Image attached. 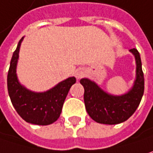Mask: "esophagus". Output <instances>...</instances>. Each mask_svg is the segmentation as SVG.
<instances>
[{"label": "esophagus", "mask_w": 153, "mask_h": 153, "mask_svg": "<svg viewBox=\"0 0 153 153\" xmlns=\"http://www.w3.org/2000/svg\"><path fill=\"white\" fill-rule=\"evenodd\" d=\"M83 76V72L82 71H77L76 73V77L78 79H79V78H81V77Z\"/></svg>", "instance_id": "obj_1"}]
</instances>
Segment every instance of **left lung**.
<instances>
[{"label": "left lung", "mask_w": 153, "mask_h": 153, "mask_svg": "<svg viewBox=\"0 0 153 153\" xmlns=\"http://www.w3.org/2000/svg\"><path fill=\"white\" fill-rule=\"evenodd\" d=\"M135 55L137 79L132 89L122 96H113L102 91L88 79H80L84 87V102L87 112L94 121L103 124L121 123L131 117L141 102L145 90L142 63L137 49L130 50Z\"/></svg>", "instance_id": "obj_1"}]
</instances>
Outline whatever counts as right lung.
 <instances>
[{"mask_svg": "<svg viewBox=\"0 0 153 153\" xmlns=\"http://www.w3.org/2000/svg\"><path fill=\"white\" fill-rule=\"evenodd\" d=\"M22 38L19 41L10 61L7 79L8 94L16 112L24 121L36 125H48L59 117L65 97L72 85L76 82V79L68 78L45 93H34L23 88L18 82L16 74Z\"/></svg>", "mask_w": 153, "mask_h": 153, "instance_id": "add662e5", "label": "right lung"}]
</instances>
